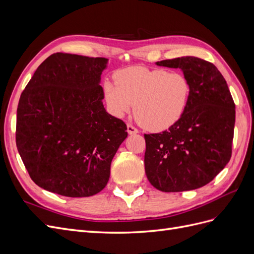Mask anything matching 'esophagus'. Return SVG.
<instances>
[{
	"mask_svg": "<svg viewBox=\"0 0 254 254\" xmlns=\"http://www.w3.org/2000/svg\"><path fill=\"white\" fill-rule=\"evenodd\" d=\"M127 132H128L129 134H136L139 131H137V129H136L135 127H133L132 125L128 124V125H127Z\"/></svg>",
	"mask_w": 254,
	"mask_h": 254,
	"instance_id": "obj_1",
	"label": "esophagus"
}]
</instances>
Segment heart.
<instances>
[{"label":"heart","instance_id":"1","mask_svg":"<svg viewBox=\"0 0 254 254\" xmlns=\"http://www.w3.org/2000/svg\"><path fill=\"white\" fill-rule=\"evenodd\" d=\"M104 82V96L109 111L117 118L132 110L140 124L150 131L174 126L186 112L190 84L181 73L163 68L130 66L115 72Z\"/></svg>","mask_w":254,"mask_h":254}]
</instances>
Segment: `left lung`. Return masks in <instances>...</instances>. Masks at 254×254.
<instances>
[{
	"instance_id": "8db88e82",
	"label": "left lung",
	"mask_w": 254,
	"mask_h": 254,
	"mask_svg": "<svg viewBox=\"0 0 254 254\" xmlns=\"http://www.w3.org/2000/svg\"><path fill=\"white\" fill-rule=\"evenodd\" d=\"M159 66L180 68L190 84L186 112L160 133L144 134L145 173L157 190L183 191L211 182L231 158L235 105L224 76L213 64L187 56Z\"/></svg>"
}]
</instances>
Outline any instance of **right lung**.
<instances>
[{"label":"right lung","mask_w":254,"mask_h":254,"mask_svg":"<svg viewBox=\"0 0 254 254\" xmlns=\"http://www.w3.org/2000/svg\"><path fill=\"white\" fill-rule=\"evenodd\" d=\"M108 59L55 53L38 66L17 110L18 151L38 187L89 197L109 181L111 161L127 137L124 122L103 105Z\"/></svg>","instance_id":"right-lung-1"}]
</instances>
